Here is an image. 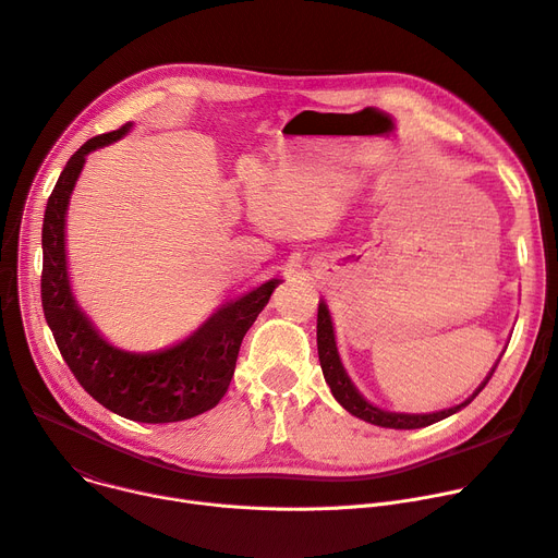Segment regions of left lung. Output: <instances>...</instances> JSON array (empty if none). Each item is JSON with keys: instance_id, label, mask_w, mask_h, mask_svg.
<instances>
[{"instance_id": "8db88e82", "label": "left lung", "mask_w": 558, "mask_h": 558, "mask_svg": "<svg viewBox=\"0 0 558 558\" xmlns=\"http://www.w3.org/2000/svg\"><path fill=\"white\" fill-rule=\"evenodd\" d=\"M318 359H320V367H323L325 380L331 387L333 398L342 404V408L349 414L356 416V418H363V421H367L372 425L389 427V429H418V427H427L432 423H438V421L456 414V412L463 410L465 404H470L481 393V389L489 383V378L494 374V369H492V374L476 389V393L470 400L456 404V408H451V410L436 412V414H391V412H383V410L374 408V404H369L356 391V387L351 385V380L347 378V374H344V369L340 365V359H338V349H336V340H333V327H331V318H329V312H327L325 302H320V305H318Z\"/></svg>"}]
</instances>
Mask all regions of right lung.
Instances as JSON below:
<instances>
[{"mask_svg":"<svg viewBox=\"0 0 558 558\" xmlns=\"http://www.w3.org/2000/svg\"><path fill=\"white\" fill-rule=\"evenodd\" d=\"M131 124L95 135L66 162L48 195L41 225V307L64 363L107 410L137 423H175L220 402L233 378L244 333L280 280H269L211 316L191 338L160 353H126L95 333L75 307L66 278L64 216L69 195L90 150L120 140Z\"/></svg>","mask_w":558,"mask_h":558,"instance_id":"right-lung-1","label":"right lung"}]
</instances>
